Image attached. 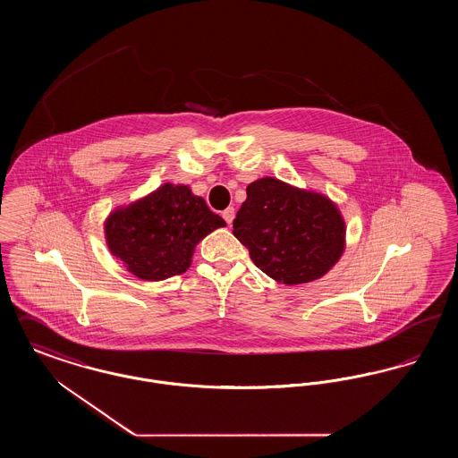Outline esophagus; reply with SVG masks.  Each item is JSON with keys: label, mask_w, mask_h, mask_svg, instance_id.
<instances>
[{"label": "esophagus", "mask_w": 458, "mask_h": 458, "mask_svg": "<svg viewBox=\"0 0 458 458\" xmlns=\"http://www.w3.org/2000/svg\"><path fill=\"white\" fill-rule=\"evenodd\" d=\"M221 216L230 225V223L233 221V218H235V209H233V208H226V209L221 213Z\"/></svg>", "instance_id": "obj_1"}]
</instances>
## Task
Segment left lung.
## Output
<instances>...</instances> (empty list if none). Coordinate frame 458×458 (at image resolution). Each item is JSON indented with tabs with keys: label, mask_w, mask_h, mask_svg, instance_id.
<instances>
[{
	"label": "left lung",
	"mask_w": 458,
	"mask_h": 458,
	"mask_svg": "<svg viewBox=\"0 0 458 458\" xmlns=\"http://www.w3.org/2000/svg\"><path fill=\"white\" fill-rule=\"evenodd\" d=\"M233 235L273 280L309 284L342 258L345 221L323 194L266 176L247 187V199L233 219Z\"/></svg>",
	"instance_id": "1"
}]
</instances>
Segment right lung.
Listing matches in <instances>:
<instances>
[{
    "label": "right lung",
    "mask_w": 458,
    "mask_h": 458,
    "mask_svg": "<svg viewBox=\"0 0 458 458\" xmlns=\"http://www.w3.org/2000/svg\"><path fill=\"white\" fill-rule=\"evenodd\" d=\"M225 225L187 185L165 183L153 194L113 211L105 233L111 254L131 275L157 282L185 273L197 242Z\"/></svg>",
    "instance_id": "obj_1"
}]
</instances>
